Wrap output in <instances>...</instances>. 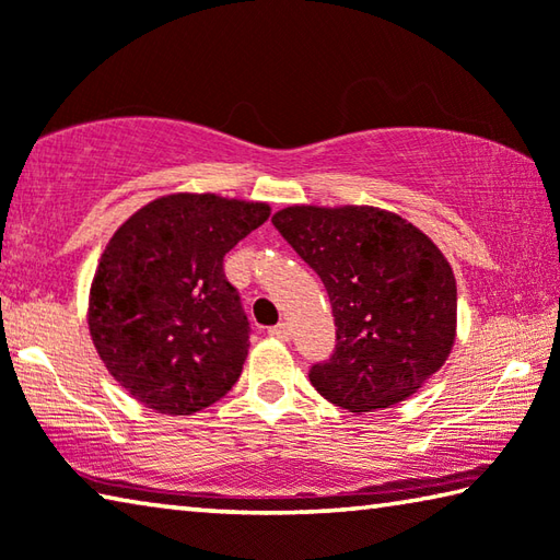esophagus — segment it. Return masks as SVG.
Masks as SVG:
<instances>
[{
	"mask_svg": "<svg viewBox=\"0 0 560 560\" xmlns=\"http://www.w3.org/2000/svg\"><path fill=\"white\" fill-rule=\"evenodd\" d=\"M270 337H275V339H280V341H288V339L292 337V329H290V325H288V322H280V325H275V327H270Z\"/></svg>",
	"mask_w": 560,
	"mask_h": 560,
	"instance_id": "obj_1",
	"label": "esophagus"
}]
</instances>
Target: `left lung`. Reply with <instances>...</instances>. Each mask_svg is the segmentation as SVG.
<instances>
[{
    "mask_svg": "<svg viewBox=\"0 0 560 560\" xmlns=\"http://www.w3.org/2000/svg\"><path fill=\"white\" fill-rule=\"evenodd\" d=\"M272 225L327 288L337 345L310 381L329 404L351 413L396 406L445 364L457 285L423 231L374 206H288Z\"/></svg>",
    "mask_w": 560,
    "mask_h": 560,
    "instance_id": "left-lung-1",
    "label": "left lung"
}]
</instances>
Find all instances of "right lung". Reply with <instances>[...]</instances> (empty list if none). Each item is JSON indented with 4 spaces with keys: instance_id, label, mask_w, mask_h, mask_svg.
Segmentation results:
<instances>
[{
    "instance_id": "right-lung-1",
    "label": "right lung",
    "mask_w": 560,
    "mask_h": 560,
    "mask_svg": "<svg viewBox=\"0 0 560 560\" xmlns=\"http://www.w3.org/2000/svg\"><path fill=\"white\" fill-rule=\"evenodd\" d=\"M268 215L260 201L170 194L105 245L88 327L105 369L144 408L191 416L238 381L250 325L223 258Z\"/></svg>"
}]
</instances>
